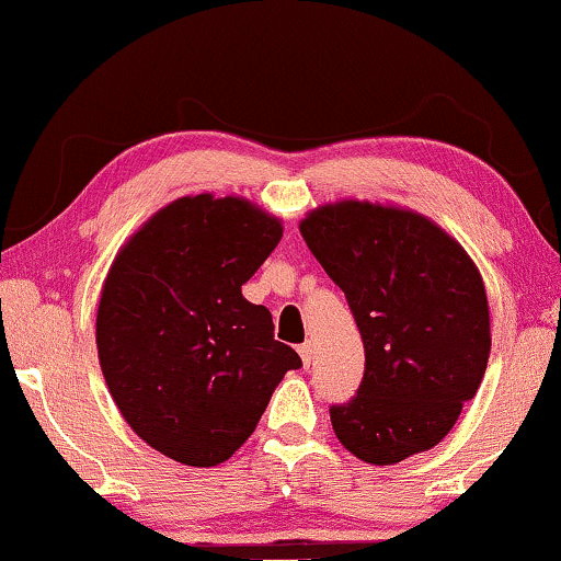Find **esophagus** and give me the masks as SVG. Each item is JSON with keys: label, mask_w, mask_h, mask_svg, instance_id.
<instances>
[{"label": "esophagus", "mask_w": 561, "mask_h": 561, "mask_svg": "<svg viewBox=\"0 0 561 561\" xmlns=\"http://www.w3.org/2000/svg\"><path fill=\"white\" fill-rule=\"evenodd\" d=\"M298 354H300V359H304V367H311V362H313V344H311V341L300 344Z\"/></svg>", "instance_id": "34e87169"}]
</instances>
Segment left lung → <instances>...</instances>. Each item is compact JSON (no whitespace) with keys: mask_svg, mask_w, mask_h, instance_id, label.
I'll list each match as a JSON object with an SVG mask.
<instances>
[{"mask_svg":"<svg viewBox=\"0 0 561 561\" xmlns=\"http://www.w3.org/2000/svg\"><path fill=\"white\" fill-rule=\"evenodd\" d=\"M300 234L344 290L364 341L356 397L331 404L339 443L375 466L430 450L489 364L481 273L448 232L410 209L336 202L313 209Z\"/></svg>","mask_w":561,"mask_h":561,"instance_id":"left-lung-1","label":"left lung"}]
</instances>
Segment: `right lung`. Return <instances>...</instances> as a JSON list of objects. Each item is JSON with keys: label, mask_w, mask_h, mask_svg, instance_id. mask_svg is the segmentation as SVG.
<instances>
[{"label": "right lung", "mask_w": 561, "mask_h": 561, "mask_svg": "<svg viewBox=\"0 0 561 561\" xmlns=\"http://www.w3.org/2000/svg\"><path fill=\"white\" fill-rule=\"evenodd\" d=\"M280 222L240 197H182L121 248L95 319L113 402L144 443L194 468L253 435L300 356L242 286L273 253Z\"/></svg>", "instance_id": "obj_1"}]
</instances>
